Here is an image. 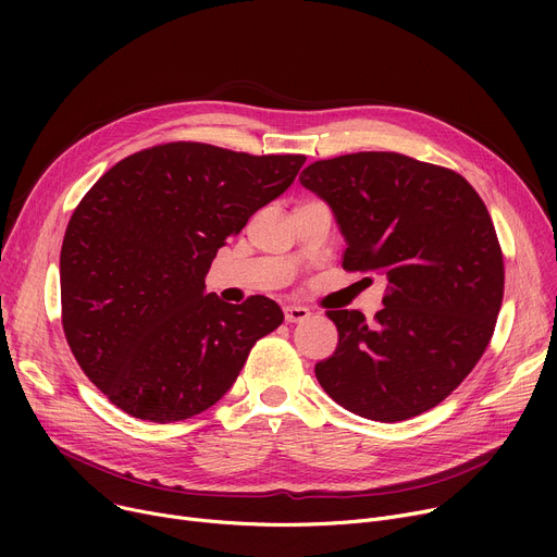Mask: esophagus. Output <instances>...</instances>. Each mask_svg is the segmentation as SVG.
Wrapping results in <instances>:
<instances>
[{"label":"esophagus","instance_id":"obj_1","mask_svg":"<svg viewBox=\"0 0 557 557\" xmlns=\"http://www.w3.org/2000/svg\"><path fill=\"white\" fill-rule=\"evenodd\" d=\"M309 315H311V311L307 307H298V305H286L284 307L286 323H302V320H307Z\"/></svg>","mask_w":557,"mask_h":557}]
</instances>
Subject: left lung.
Instances as JSON below:
<instances>
[{
    "label": "left lung",
    "instance_id": "obj_1",
    "mask_svg": "<svg viewBox=\"0 0 557 557\" xmlns=\"http://www.w3.org/2000/svg\"><path fill=\"white\" fill-rule=\"evenodd\" d=\"M300 183L345 237V271L386 275L374 323L327 311L336 352L315 363L325 393L376 422L441 404L483 357L504 300V257L485 202L456 171L401 153L318 160Z\"/></svg>",
    "mask_w": 557,
    "mask_h": 557
}]
</instances>
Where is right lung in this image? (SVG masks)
Returning a JSON list of instances; mask_svg holds the SVG:
<instances>
[{"mask_svg": "<svg viewBox=\"0 0 557 557\" xmlns=\"http://www.w3.org/2000/svg\"><path fill=\"white\" fill-rule=\"evenodd\" d=\"M305 160L171 141L116 162L83 196L61 250L63 330L124 413L166 424L208 411L282 325L277 302L227 305L205 294V275Z\"/></svg>", "mask_w": 557, "mask_h": 557, "instance_id": "add662e5", "label": "right lung"}]
</instances>
